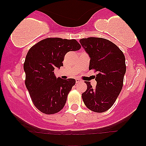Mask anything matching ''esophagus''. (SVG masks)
<instances>
[{
  "label": "esophagus",
  "mask_w": 146,
  "mask_h": 146,
  "mask_svg": "<svg viewBox=\"0 0 146 146\" xmlns=\"http://www.w3.org/2000/svg\"><path fill=\"white\" fill-rule=\"evenodd\" d=\"M75 81H76V83H80L82 82V80H80V79H76Z\"/></svg>",
  "instance_id": "esophagus-1"
}]
</instances>
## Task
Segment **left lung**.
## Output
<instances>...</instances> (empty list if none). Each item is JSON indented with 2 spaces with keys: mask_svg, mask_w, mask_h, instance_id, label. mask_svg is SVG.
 <instances>
[{
  "mask_svg": "<svg viewBox=\"0 0 146 146\" xmlns=\"http://www.w3.org/2000/svg\"><path fill=\"white\" fill-rule=\"evenodd\" d=\"M80 42L90 58L89 70L98 72L95 88L85 82L87 89L82 95V100L88 109L103 113L111 108L122 89L126 71L125 56L117 45L104 38L90 37Z\"/></svg>",
  "mask_w": 146,
  "mask_h": 146,
  "instance_id": "1",
  "label": "left lung"
}]
</instances>
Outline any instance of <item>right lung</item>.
<instances>
[{"mask_svg":"<svg viewBox=\"0 0 146 146\" xmlns=\"http://www.w3.org/2000/svg\"><path fill=\"white\" fill-rule=\"evenodd\" d=\"M80 48L75 40L48 38L33 45L28 51L24 63L25 85L33 104L42 113L54 114L64 106L75 80L56 78L54 69L63 66L66 53Z\"/></svg>","mask_w":146,"mask_h":146,"instance_id":"obj_1","label":"right lung"}]
</instances>
